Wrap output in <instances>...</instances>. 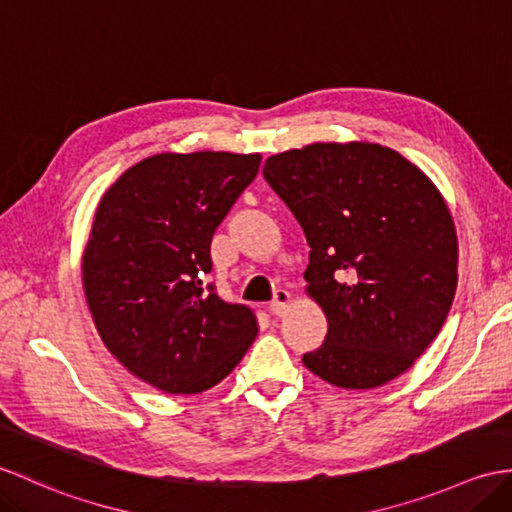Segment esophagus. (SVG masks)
I'll list each match as a JSON object with an SVG mask.
<instances>
[{"instance_id":"34e87169","label":"esophagus","mask_w":512,"mask_h":512,"mask_svg":"<svg viewBox=\"0 0 512 512\" xmlns=\"http://www.w3.org/2000/svg\"><path fill=\"white\" fill-rule=\"evenodd\" d=\"M288 303H290V292L279 288V290L275 292V296H272V301H270V314H272V316H283V312H285V307H288Z\"/></svg>"}]
</instances>
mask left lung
<instances>
[{"label":"left lung","instance_id":"1","mask_svg":"<svg viewBox=\"0 0 512 512\" xmlns=\"http://www.w3.org/2000/svg\"><path fill=\"white\" fill-rule=\"evenodd\" d=\"M264 178L310 244L307 294L329 325L303 364L349 390L408 371L458 285L454 220L434 183L399 152L364 141L275 154Z\"/></svg>","mask_w":512,"mask_h":512}]
</instances>
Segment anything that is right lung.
I'll list each match as a JSON object with an SVG mask.
<instances>
[{
	"label": "right lung",
	"instance_id": "obj_1",
	"mask_svg": "<svg viewBox=\"0 0 512 512\" xmlns=\"http://www.w3.org/2000/svg\"><path fill=\"white\" fill-rule=\"evenodd\" d=\"M259 154H154L106 189L82 255L98 334L130 373L170 395L222 382L257 336L251 307L220 299L211 237L257 176Z\"/></svg>",
	"mask_w": 512,
	"mask_h": 512
}]
</instances>
